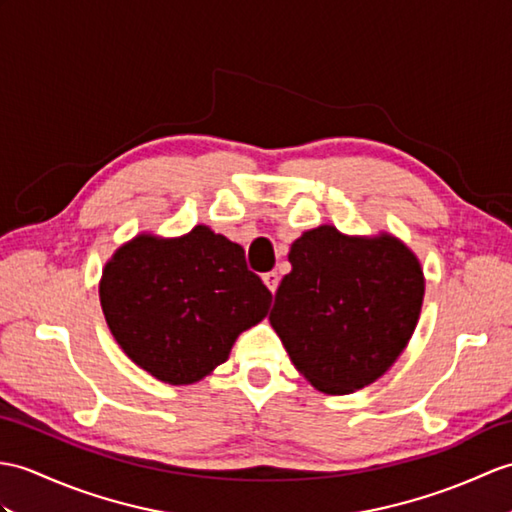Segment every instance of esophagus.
Masks as SVG:
<instances>
[{
    "label": "esophagus",
    "instance_id": "obj_1",
    "mask_svg": "<svg viewBox=\"0 0 512 512\" xmlns=\"http://www.w3.org/2000/svg\"><path fill=\"white\" fill-rule=\"evenodd\" d=\"M261 279H264V283L268 285V290H270L272 294H275V292H277V288H279V275H277V272H275V270H270V272H266V275H264V277H261Z\"/></svg>",
    "mask_w": 512,
    "mask_h": 512
}]
</instances>
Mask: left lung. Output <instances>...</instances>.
Here are the masks:
<instances>
[{"instance_id":"1","label":"left lung","mask_w":512,"mask_h":512,"mask_svg":"<svg viewBox=\"0 0 512 512\" xmlns=\"http://www.w3.org/2000/svg\"><path fill=\"white\" fill-rule=\"evenodd\" d=\"M270 312L296 371L327 395H347L397 362L419 323L425 279L417 255L388 233L351 237L331 224L290 248Z\"/></svg>"}]
</instances>
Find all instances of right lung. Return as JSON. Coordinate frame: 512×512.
I'll return each instance as SVG.
<instances>
[{
  "label": "right lung",
  "instance_id": "right-lung-1",
  "mask_svg": "<svg viewBox=\"0 0 512 512\" xmlns=\"http://www.w3.org/2000/svg\"><path fill=\"white\" fill-rule=\"evenodd\" d=\"M272 294L244 248L205 224L181 237L141 233L106 261L100 303L113 338L165 384L200 382L237 336L268 314Z\"/></svg>",
  "mask_w": 512,
  "mask_h": 512
}]
</instances>
